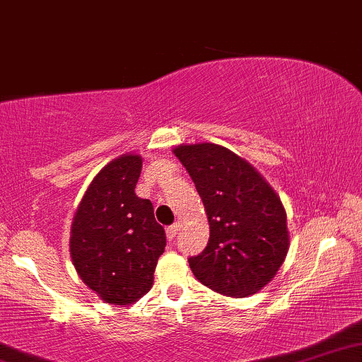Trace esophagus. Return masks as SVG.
I'll return each mask as SVG.
<instances>
[{"instance_id": "obj_1", "label": "esophagus", "mask_w": 362, "mask_h": 362, "mask_svg": "<svg viewBox=\"0 0 362 362\" xmlns=\"http://www.w3.org/2000/svg\"><path fill=\"white\" fill-rule=\"evenodd\" d=\"M180 223H177V221H175V223H173V225H170V226H168V228H167V237L168 238H175V235L178 233V230H180Z\"/></svg>"}]
</instances>
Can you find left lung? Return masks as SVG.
Segmentation results:
<instances>
[{"instance_id": "left-lung-1", "label": "left lung", "mask_w": 362, "mask_h": 362, "mask_svg": "<svg viewBox=\"0 0 362 362\" xmlns=\"http://www.w3.org/2000/svg\"><path fill=\"white\" fill-rule=\"evenodd\" d=\"M173 153L190 173L210 225L205 250L189 258L195 278L220 295H255L274 278L290 248L281 200L228 148L204 142L178 146Z\"/></svg>"}]
</instances>
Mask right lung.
I'll list each match as a JSON object with an SVG mask.
<instances>
[{
  "label": "right lung",
  "mask_w": 362,
  "mask_h": 362,
  "mask_svg": "<svg viewBox=\"0 0 362 362\" xmlns=\"http://www.w3.org/2000/svg\"><path fill=\"white\" fill-rule=\"evenodd\" d=\"M142 157L110 160L86 190L71 226L72 264L86 286L110 305H132L153 285L165 231L152 202L136 195Z\"/></svg>",
  "instance_id": "1"
}]
</instances>
